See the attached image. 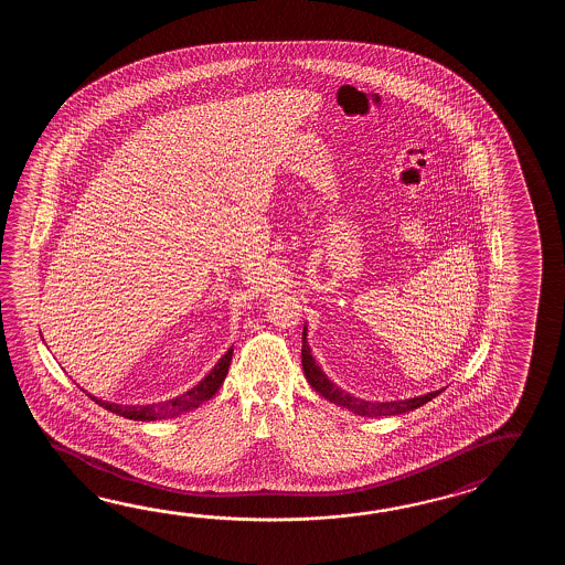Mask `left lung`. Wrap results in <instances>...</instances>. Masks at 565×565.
I'll return each mask as SVG.
<instances>
[{"mask_svg":"<svg viewBox=\"0 0 565 565\" xmlns=\"http://www.w3.org/2000/svg\"><path fill=\"white\" fill-rule=\"evenodd\" d=\"M300 358H302V370L307 375V382L329 402L345 406V408L360 414V416H394V414H404L409 409L420 408L426 402H430L433 397L438 396L443 390L438 392H428L424 396L404 397V399H372V397H361L358 394H351L348 390H343L341 385H337L323 367L317 363L312 355L311 345L307 341V324L302 329V349H300Z\"/></svg>","mask_w":565,"mask_h":565,"instance_id":"obj_1","label":"left lung"}]
</instances>
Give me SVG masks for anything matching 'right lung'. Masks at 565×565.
Here are the masks:
<instances>
[{"label":"right lung","mask_w":565,"mask_h":565,"mask_svg":"<svg viewBox=\"0 0 565 565\" xmlns=\"http://www.w3.org/2000/svg\"><path fill=\"white\" fill-rule=\"evenodd\" d=\"M232 351L234 349L230 348L198 384H193L192 387L183 390L175 396L149 399V402H108V399H100V397L90 396V394L88 396L93 397L96 404H100V406H105L110 412L119 414L122 418H129V420L151 422L173 418V416H180L188 409L198 408L200 404H204L205 399H210L216 394L220 385L224 384V380H226L230 361H232Z\"/></svg>","instance_id":"obj_1"}]
</instances>
